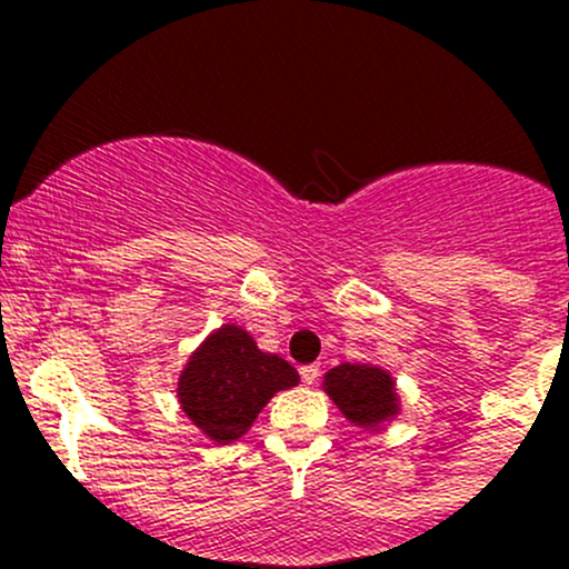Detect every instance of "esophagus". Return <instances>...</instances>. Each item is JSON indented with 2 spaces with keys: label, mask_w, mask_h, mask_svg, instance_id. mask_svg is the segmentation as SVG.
Wrapping results in <instances>:
<instances>
[{
  "label": "esophagus",
  "mask_w": 569,
  "mask_h": 569,
  "mask_svg": "<svg viewBox=\"0 0 569 569\" xmlns=\"http://www.w3.org/2000/svg\"><path fill=\"white\" fill-rule=\"evenodd\" d=\"M317 376H320V365H302L300 368V379L306 381V385H315Z\"/></svg>",
  "instance_id": "1"
}]
</instances>
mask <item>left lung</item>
Segmentation results:
<instances>
[{
    "label": "left lung",
    "mask_w": 569,
    "mask_h": 569,
    "mask_svg": "<svg viewBox=\"0 0 569 569\" xmlns=\"http://www.w3.org/2000/svg\"><path fill=\"white\" fill-rule=\"evenodd\" d=\"M322 387L339 412L357 427L376 429L398 416L396 381L376 365H337L326 373Z\"/></svg>",
    "instance_id": "obj_1"
}]
</instances>
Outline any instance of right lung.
<instances>
[{
  "label": "right lung",
  "instance_id": "1",
  "mask_svg": "<svg viewBox=\"0 0 569 569\" xmlns=\"http://www.w3.org/2000/svg\"><path fill=\"white\" fill-rule=\"evenodd\" d=\"M300 381L297 370L263 353L243 328L212 331L179 373L177 396L184 416L216 443L241 438L269 398Z\"/></svg>",
  "mask_w": 569,
  "mask_h": 569
}]
</instances>
